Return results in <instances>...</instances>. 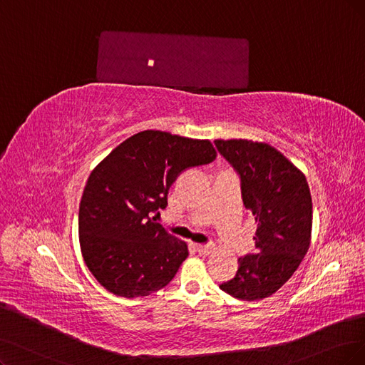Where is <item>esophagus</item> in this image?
Listing matches in <instances>:
<instances>
[{"label": "esophagus", "instance_id": "34e87169", "mask_svg": "<svg viewBox=\"0 0 365 365\" xmlns=\"http://www.w3.org/2000/svg\"><path fill=\"white\" fill-rule=\"evenodd\" d=\"M213 250V245H197V252L200 255H209Z\"/></svg>", "mask_w": 365, "mask_h": 365}]
</instances>
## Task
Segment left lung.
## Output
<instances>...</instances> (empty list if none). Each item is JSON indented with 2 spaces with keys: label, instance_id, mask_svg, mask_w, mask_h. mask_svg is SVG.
<instances>
[{
  "label": "left lung",
  "instance_id": "obj_1",
  "mask_svg": "<svg viewBox=\"0 0 365 365\" xmlns=\"http://www.w3.org/2000/svg\"><path fill=\"white\" fill-rule=\"evenodd\" d=\"M240 175L242 200L257 222L255 254L237 260L236 275L220 286L240 301L274 294L294 274L309 248L312 194L304 173L266 143L215 140Z\"/></svg>",
  "mask_w": 365,
  "mask_h": 365
}]
</instances>
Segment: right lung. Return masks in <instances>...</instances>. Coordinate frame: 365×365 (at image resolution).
<instances>
[{
  "instance_id": "add662e5",
  "label": "right lung",
  "mask_w": 365,
  "mask_h": 365,
  "mask_svg": "<svg viewBox=\"0 0 365 365\" xmlns=\"http://www.w3.org/2000/svg\"><path fill=\"white\" fill-rule=\"evenodd\" d=\"M217 158L209 140L143 130L118 144L90 174L79 203V245L93 277L121 298L164 289L187 245L156 222L170 186Z\"/></svg>"
}]
</instances>
